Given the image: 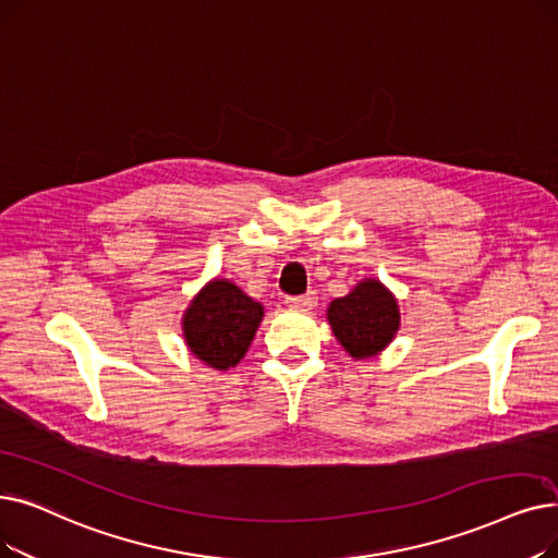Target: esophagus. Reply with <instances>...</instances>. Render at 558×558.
<instances>
[{
    "label": "esophagus",
    "instance_id": "34e87169",
    "mask_svg": "<svg viewBox=\"0 0 558 558\" xmlns=\"http://www.w3.org/2000/svg\"><path fill=\"white\" fill-rule=\"evenodd\" d=\"M317 294L314 292H310V294H303V296H289L284 303H287V307H292V310H312L314 305H317Z\"/></svg>",
    "mask_w": 558,
    "mask_h": 558
}]
</instances>
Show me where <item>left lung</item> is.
<instances>
[{
    "instance_id": "obj_1",
    "label": "left lung",
    "mask_w": 558,
    "mask_h": 558,
    "mask_svg": "<svg viewBox=\"0 0 558 558\" xmlns=\"http://www.w3.org/2000/svg\"><path fill=\"white\" fill-rule=\"evenodd\" d=\"M326 317L337 342L353 360L380 355L401 326L399 301L376 278L360 280L347 296L330 301Z\"/></svg>"
}]
</instances>
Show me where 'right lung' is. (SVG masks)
<instances>
[{
	"instance_id": "add662e5",
	"label": "right lung",
	"mask_w": 558,
	"mask_h": 558,
	"mask_svg": "<svg viewBox=\"0 0 558 558\" xmlns=\"http://www.w3.org/2000/svg\"><path fill=\"white\" fill-rule=\"evenodd\" d=\"M264 319V305L228 280L214 278L182 314L184 344L207 367L228 372L246 355Z\"/></svg>"
}]
</instances>
